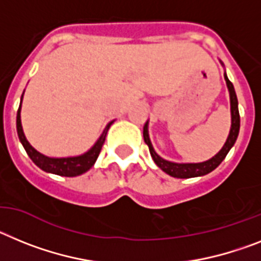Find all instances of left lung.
<instances>
[{
    "label": "left lung",
    "instance_id": "1",
    "mask_svg": "<svg viewBox=\"0 0 261 261\" xmlns=\"http://www.w3.org/2000/svg\"><path fill=\"white\" fill-rule=\"evenodd\" d=\"M221 64L223 65V63L221 62ZM225 80L226 85H227L228 93H230V108H231V128L230 133H228V137L226 139V143L223 144V147L221 148L217 155L213 156L212 159L206 160L202 163H174L169 162V160H165L162 156H159L156 153V151L153 149L152 143L149 140L148 135V121L146 122L143 127V138L146 144L149 148V153L152 156L153 162L158 165L159 168L162 169L163 172H165L167 174L172 176V177L177 178H192V177H199V176H205V174L210 173L212 171H214L222 162L223 159L226 158V155L228 153L232 146L237 142V138L239 135V128H240V117H239V109H238V98L237 93H235L234 85L228 80L227 74L225 72Z\"/></svg>",
    "mask_w": 261,
    "mask_h": 261
}]
</instances>
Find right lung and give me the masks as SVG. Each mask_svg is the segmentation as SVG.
I'll list each match as a JSON object with an SVG mask.
<instances>
[{"label":"right lung","instance_id":"obj_1","mask_svg":"<svg viewBox=\"0 0 261 261\" xmlns=\"http://www.w3.org/2000/svg\"><path fill=\"white\" fill-rule=\"evenodd\" d=\"M24 93V90H23ZM22 99H23V94L21 97V103H19V108H18L17 112V133L18 138L21 140L22 146L26 149L27 155L30 156V159L35 163L38 167H39L42 171L48 172V173L59 174V176H65V177H74V176H80V174L85 173V172L89 171L92 168L94 163H96L97 158H98L99 152H101V148L103 146V142H105L106 134L108 130L110 128V126L113 124V122H109L106 124V127L103 128L102 134L99 135V138L97 139V142L88 149L87 152L81 153L79 156H67V158H49V156L43 155L39 151H36L30 143L29 140L26 139L23 133V128H22L21 123V109H22Z\"/></svg>","mask_w":261,"mask_h":261}]
</instances>
